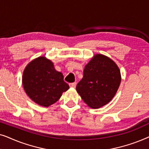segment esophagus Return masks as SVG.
Wrapping results in <instances>:
<instances>
[{
    "instance_id": "esophagus-1",
    "label": "esophagus",
    "mask_w": 149,
    "mask_h": 149,
    "mask_svg": "<svg viewBox=\"0 0 149 149\" xmlns=\"http://www.w3.org/2000/svg\"><path fill=\"white\" fill-rule=\"evenodd\" d=\"M76 85H77L76 83H71L69 84V86H70V87H72V88H74V87H76Z\"/></svg>"
}]
</instances>
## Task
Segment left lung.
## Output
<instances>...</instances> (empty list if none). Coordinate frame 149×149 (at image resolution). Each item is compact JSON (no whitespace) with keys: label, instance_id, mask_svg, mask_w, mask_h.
<instances>
[{"label":"left lung","instance_id":"8db88e82","mask_svg":"<svg viewBox=\"0 0 149 149\" xmlns=\"http://www.w3.org/2000/svg\"><path fill=\"white\" fill-rule=\"evenodd\" d=\"M120 83L121 73L117 64L108 57L97 54L85 66L76 89L89 107L98 109L113 99Z\"/></svg>","mask_w":149,"mask_h":149}]
</instances>
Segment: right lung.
Returning a JSON list of instances; mask_svg holds the SVG:
<instances>
[{
    "mask_svg": "<svg viewBox=\"0 0 149 149\" xmlns=\"http://www.w3.org/2000/svg\"><path fill=\"white\" fill-rule=\"evenodd\" d=\"M22 83L30 98L45 107L56 102L62 93L69 89L63 74L56 70L54 64L45 57L36 58L28 64Z\"/></svg>",
    "mask_w": 149,
    "mask_h": 149,
    "instance_id": "add662e5",
    "label": "right lung"
}]
</instances>
